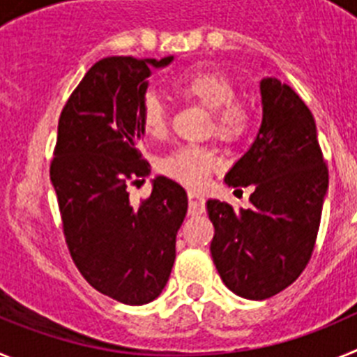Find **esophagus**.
Returning a JSON list of instances; mask_svg holds the SVG:
<instances>
[{
  "mask_svg": "<svg viewBox=\"0 0 357 357\" xmlns=\"http://www.w3.org/2000/svg\"><path fill=\"white\" fill-rule=\"evenodd\" d=\"M189 198V214L206 213V198L197 191H188Z\"/></svg>",
  "mask_w": 357,
  "mask_h": 357,
  "instance_id": "34e87169",
  "label": "esophagus"
}]
</instances>
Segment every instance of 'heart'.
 I'll return each mask as SVG.
<instances>
[{
	"instance_id": "heart-1",
	"label": "heart",
	"mask_w": 357,
	"mask_h": 357,
	"mask_svg": "<svg viewBox=\"0 0 357 357\" xmlns=\"http://www.w3.org/2000/svg\"><path fill=\"white\" fill-rule=\"evenodd\" d=\"M173 93L185 102L209 109L207 134L225 144H236L252 127V109L238 98L236 84L225 73L213 68L185 71L173 84ZM139 121L144 134L160 139L168 132V109L157 96H146L139 107ZM220 159L209 146L184 144L175 148L159 162V172L189 188H198L218 168Z\"/></svg>"
}]
</instances>
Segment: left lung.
I'll list each match as a JSON object with an SVG mask.
<instances>
[{
  "instance_id": "1",
  "label": "left lung",
  "mask_w": 357,
  "mask_h": 357,
  "mask_svg": "<svg viewBox=\"0 0 357 357\" xmlns=\"http://www.w3.org/2000/svg\"><path fill=\"white\" fill-rule=\"evenodd\" d=\"M263 123L225 182L254 185L248 209L207 200L214 225L211 255L230 291L264 301L305 270L320 227L329 169L317 125L302 98L277 78L261 82Z\"/></svg>"
}]
</instances>
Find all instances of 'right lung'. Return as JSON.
Segmentation results:
<instances>
[{
	"label": "right lung",
	"instance_id": "1",
	"mask_svg": "<svg viewBox=\"0 0 357 357\" xmlns=\"http://www.w3.org/2000/svg\"><path fill=\"white\" fill-rule=\"evenodd\" d=\"M172 59L98 61L62 109L50 164L73 261L94 289L128 305L160 295L188 213L185 189L168 176H157L139 204L128 193V185L148 173L137 150L146 78L151 66Z\"/></svg>",
	"mask_w": 357,
	"mask_h": 357
}]
</instances>
